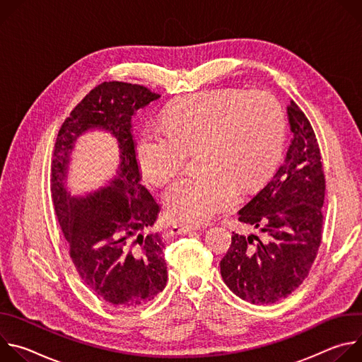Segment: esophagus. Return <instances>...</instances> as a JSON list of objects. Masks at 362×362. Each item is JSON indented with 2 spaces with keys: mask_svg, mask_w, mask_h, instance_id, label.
Segmentation results:
<instances>
[{
  "mask_svg": "<svg viewBox=\"0 0 362 362\" xmlns=\"http://www.w3.org/2000/svg\"><path fill=\"white\" fill-rule=\"evenodd\" d=\"M200 226L197 225H182V223H176L170 228V233L172 235H185V233H189L192 230H199Z\"/></svg>",
  "mask_w": 362,
  "mask_h": 362,
  "instance_id": "1",
  "label": "esophagus"
}]
</instances>
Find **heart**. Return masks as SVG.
<instances>
[{
	"mask_svg": "<svg viewBox=\"0 0 362 362\" xmlns=\"http://www.w3.org/2000/svg\"><path fill=\"white\" fill-rule=\"evenodd\" d=\"M285 116L268 91L209 90L185 97L166 110L162 124L139 139V168L151 185H165L197 151L202 172L186 175L165 192L175 221L206 222L236 202L239 186L262 182L278 165Z\"/></svg>",
	"mask_w": 362,
	"mask_h": 362,
	"instance_id": "b5f03b06",
	"label": "heart"
}]
</instances>
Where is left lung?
<instances>
[{"label":"left lung","mask_w":362,"mask_h":362,"mask_svg":"<svg viewBox=\"0 0 362 362\" xmlns=\"http://www.w3.org/2000/svg\"><path fill=\"white\" fill-rule=\"evenodd\" d=\"M288 117L293 139L284 165L239 211V222L264 238L233 232L221 261L225 284L250 303H274L299 288L322 242L327 185L318 140L295 101Z\"/></svg>","instance_id":"1"}]
</instances>
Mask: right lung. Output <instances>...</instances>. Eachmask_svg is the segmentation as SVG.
Returning <instances> with one entry per match:
<instances>
[{
    "label": "right lung",
    "instance_id": "1",
    "mask_svg": "<svg viewBox=\"0 0 362 362\" xmlns=\"http://www.w3.org/2000/svg\"><path fill=\"white\" fill-rule=\"evenodd\" d=\"M159 97L140 84H98L62 124L51 162V196L71 261L91 291L122 309L150 302L168 282L165 242L160 233L150 232L160 209L140 185L132 134L134 112ZM94 127L118 139V177L93 195L71 197L64 186L69 153L76 137Z\"/></svg>",
    "mask_w": 362,
    "mask_h": 362
}]
</instances>
